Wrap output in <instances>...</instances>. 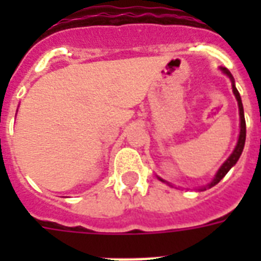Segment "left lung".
Instances as JSON below:
<instances>
[{
    "mask_svg": "<svg viewBox=\"0 0 261 261\" xmlns=\"http://www.w3.org/2000/svg\"><path fill=\"white\" fill-rule=\"evenodd\" d=\"M222 71L225 73V74H227L229 77H230L231 83H233V85H231V87H233V93H234L236 98H237V102H239L240 120H241V124H240L239 142H237V146H236L234 151H233L230 157L226 160V163L223 164L222 167L219 168V171L217 172V174H215L214 180L211 181V184L208 187H213V186H215V184H218V182L221 181L223 177H225V174L230 171V168L233 167V165H236V163L239 161L240 155H241V153H243V150H244V145H245V137H247V127H245V118H244V108H243V102H241V97H240L239 90H237V88L234 87V81H233V77H231L230 71L226 70L225 67H222Z\"/></svg>",
    "mask_w": 261,
    "mask_h": 261,
    "instance_id": "1",
    "label": "left lung"
}]
</instances>
